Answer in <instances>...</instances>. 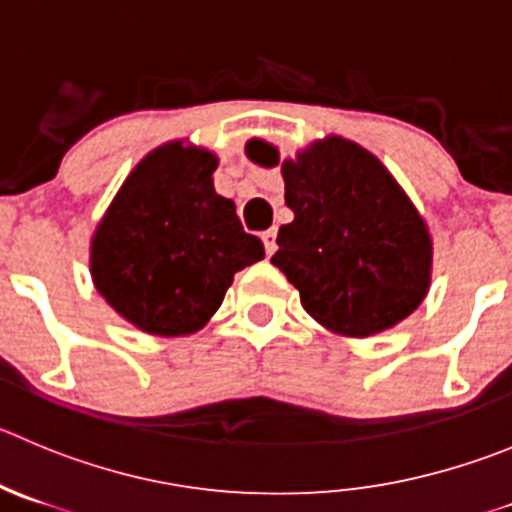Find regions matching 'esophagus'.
Wrapping results in <instances>:
<instances>
[{"label": "esophagus", "mask_w": 512, "mask_h": 512, "mask_svg": "<svg viewBox=\"0 0 512 512\" xmlns=\"http://www.w3.org/2000/svg\"><path fill=\"white\" fill-rule=\"evenodd\" d=\"M261 241H264L266 253H269V256H274V251H276V228H269V231L261 233Z\"/></svg>", "instance_id": "obj_1"}]
</instances>
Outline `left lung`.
<instances>
[{
    "label": "left lung",
    "instance_id": "8db88e82",
    "mask_svg": "<svg viewBox=\"0 0 512 512\" xmlns=\"http://www.w3.org/2000/svg\"><path fill=\"white\" fill-rule=\"evenodd\" d=\"M253 163L279 150L251 140ZM294 221L279 228L271 264L299 289L301 306L342 337H372L412 314L430 289L425 218L377 155L339 135L281 163Z\"/></svg>",
    "mask_w": 512,
    "mask_h": 512
}]
</instances>
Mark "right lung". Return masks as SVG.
I'll use <instances>...</instances> for the list:
<instances>
[{"mask_svg": "<svg viewBox=\"0 0 512 512\" xmlns=\"http://www.w3.org/2000/svg\"><path fill=\"white\" fill-rule=\"evenodd\" d=\"M218 158L173 140L145 155L113 198L90 243L102 299L140 332L186 337L208 324L233 274L264 259L236 203L218 196Z\"/></svg>", "mask_w": 512, "mask_h": 512, "instance_id": "right-lung-1", "label": "right lung"}]
</instances>
